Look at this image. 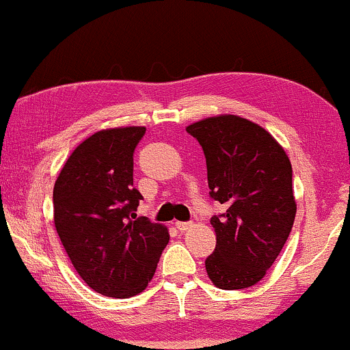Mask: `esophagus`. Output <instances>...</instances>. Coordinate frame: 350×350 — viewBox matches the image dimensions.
I'll use <instances>...</instances> for the list:
<instances>
[{
	"instance_id": "esophagus-1",
	"label": "esophagus",
	"mask_w": 350,
	"mask_h": 350,
	"mask_svg": "<svg viewBox=\"0 0 350 350\" xmlns=\"http://www.w3.org/2000/svg\"><path fill=\"white\" fill-rule=\"evenodd\" d=\"M175 225H176V228H178L180 232H187V230H190L191 225H193V224H191V221H176Z\"/></svg>"
}]
</instances>
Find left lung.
<instances>
[{
    "label": "left lung",
    "instance_id": "left-lung-1",
    "mask_svg": "<svg viewBox=\"0 0 350 350\" xmlns=\"http://www.w3.org/2000/svg\"><path fill=\"white\" fill-rule=\"evenodd\" d=\"M206 160L210 198L225 205L212 217L217 245L205 260L213 285L247 288L264 279L295 220L292 165L275 138L235 115L187 126Z\"/></svg>",
    "mask_w": 350,
    "mask_h": 350
}]
</instances>
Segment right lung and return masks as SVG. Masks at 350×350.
Returning a JSON list of instances; mask_svg holds the SVG:
<instances>
[{"label": "right lung", "mask_w": 350, "mask_h": 350, "mask_svg": "<svg viewBox=\"0 0 350 350\" xmlns=\"http://www.w3.org/2000/svg\"><path fill=\"white\" fill-rule=\"evenodd\" d=\"M145 126L96 131L73 150L53 189L55 227L78 275L101 295L145 291L167 247V228L137 217L133 153Z\"/></svg>", "instance_id": "1"}]
</instances>
